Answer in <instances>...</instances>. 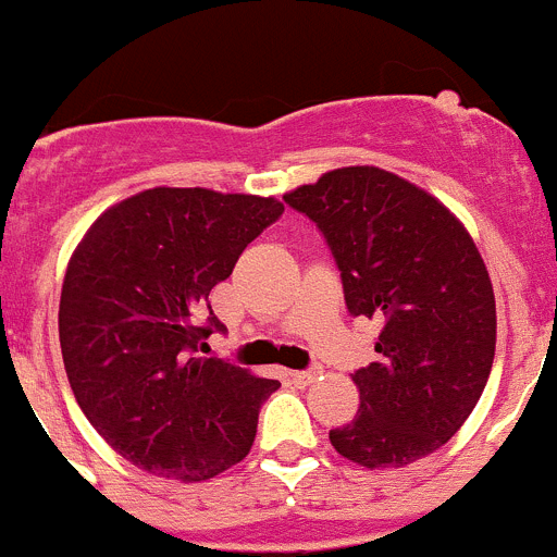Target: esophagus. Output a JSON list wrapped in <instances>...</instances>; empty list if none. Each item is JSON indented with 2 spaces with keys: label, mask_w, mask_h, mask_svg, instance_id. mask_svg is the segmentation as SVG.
<instances>
[{
  "label": "esophagus",
  "mask_w": 557,
  "mask_h": 557,
  "mask_svg": "<svg viewBox=\"0 0 557 557\" xmlns=\"http://www.w3.org/2000/svg\"><path fill=\"white\" fill-rule=\"evenodd\" d=\"M318 373H321V368H309V371H293L289 376H293L295 385L307 387V385H312L314 379H318Z\"/></svg>",
  "instance_id": "34e87169"
}]
</instances>
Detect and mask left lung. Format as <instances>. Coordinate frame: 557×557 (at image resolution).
I'll return each instance as SVG.
<instances>
[{
	"instance_id": "left-lung-1",
	"label": "left lung",
	"mask_w": 557,
	"mask_h": 557,
	"mask_svg": "<svg viewBox=\"0 0 557 557\" xmlns=\"http://www.w3.org/2000/svg\"><path fill=\"white\" fill-rule=\"evenodd\" d=\"M337 262L348 312L385 323L351 373L359 412L329 432L366 469H398L449 441L480 401L496 351L488 270L460 220L379 166H343L284 195Z\"/></svg>"
}]
</instances>
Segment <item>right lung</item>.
<instances>
[{"label":"right lung","mask_w":557,"mask_h":557,"mask_svg":"<svg viewBox=\"0 0 557 557\" xmlns=\"http://www.w3.org/2000/svg\"><path fill=\"white\" fill-rule=\"evenodd\" d=\"M282 211L259 195L156 186L100 214L69 259L63 368L91 426L133 466L200 482L253 446L278 382L198 348L225 329L209 293Z\"/></svg>","instance_id":"obj_1"}]
</instances>
